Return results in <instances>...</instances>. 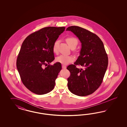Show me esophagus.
<instances>
[{
	"instance_id": "obj_1",
	"label": "esophagus",
	"mask_w": 127,
	"mask_h": 127,
	"mask_svg": "<svg viewBox=\"0 0 127 127\" xmlns=\"http://www.w3.org/2000/svg\"><path fill=\"white\" fill-rule=\"evenodd\" d=\"M62 68H63V69H65V68H66V65H62Z\"/></svg>"
}]
</instances>
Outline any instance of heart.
<instances>
[{
  "mask_svg": "<svg viewBox=\"0 0 127 127\" xmlns=\"http://www.w3.org/2000/svg\"><path fill=\"white\" fill-rule=\"evenodd\" d=\"M65 41L68 45L72 49H74L77 46L78 43V39L77 38L70 36L65 38ZM57 45L58 41H56L54 43L53 50L54 53L57 54L58 53L57 49ZM74 60V57L72 55H61L56 58V62L61 63L63 64H67L69 63L73 62Z\"/></svg>",
  "mask_w": 127,
  "mask_h": 127,
  "instance_id": "obj_1",
  "label": "heart"
}]
</instances>
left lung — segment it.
<instances>
[{
	"mask_svg": "<svg viewBox=\"0 0 127 127\" xmlns=\"http://www.w3.org/2000/svg\"><path fill=\"white\" fill-rule=\"evenodd\" d=\"M79 38L82 47L77 61L67 67L70 73L67 78L69 91L80 96L89 95L99 88L108 65V57L101 40L97 35L77 26L68 27ZM77 65L84 67L82 69Z\"/></svg>",
	"mask_w": 127,
	"mask_h": 127,
	"instance_id": "obj_1",
	"label": "left lung"
}]
</instances>
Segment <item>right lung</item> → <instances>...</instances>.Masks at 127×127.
<instances>
[{
	"label": "right lung",
	"instance_id": "add662e5",
	"mask_svg": "<svg viewBox=\"0 0 127 127\" xmlns=\"http://www.w3.org/2000/svg\"><path fill=\"white\" fill-rule=\"evenodd\" d=\"M65 27H45L28 35L23 41L16 65L21 81L32 92L41 95L50 92L62 69L61 63L54 65L53 47Z\"/></svg>",
	"mask_w": 127,
	"mask_h": 127
}]
</instances>
